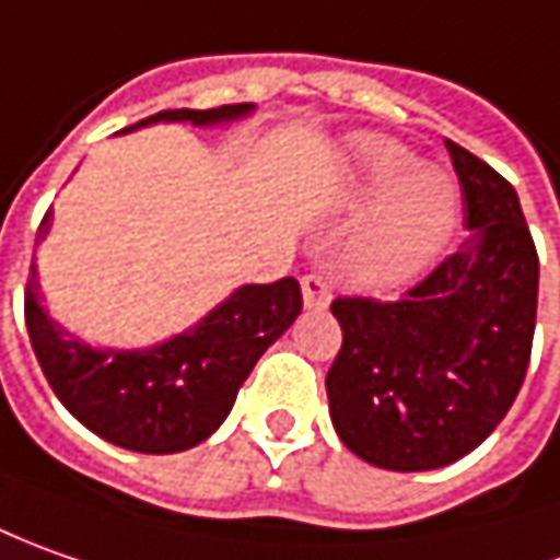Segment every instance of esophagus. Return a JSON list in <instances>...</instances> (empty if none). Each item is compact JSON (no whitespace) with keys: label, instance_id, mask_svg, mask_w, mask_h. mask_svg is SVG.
I'll return each instance as SVG.
<instances>
[{"label":"esophagus","instance_id":"esophagus-1","mask_svg":"<svg viewBox=\"0 0 560 560\" xmlns=\"http://www.w3.org/2000/svg\"><path fill=\"white\" fill-rule=\"evenodd\" d=\"M300 291H303V306L306 310H328V303H331V284L322 279V276H303Z\"/></svg>","mask_w":560,"mask_h":560}]
</instances>
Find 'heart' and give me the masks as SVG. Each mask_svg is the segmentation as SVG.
I'll list each match as a JSON object with an SVG mask.
<instances>
[{
  "label": "heart",
  "mask_w": 560,
  "mask_h": 560,
  "mask_svg": "<svg viewBox=\"0 0 560 560\" xmlns=\"http://www.w3.org/2000/svg\"><path fill=\"white\" fill-rule=\"evenodd\" d=\"M347 179L357 203H372L347 244V276L372 291L415 281L443 254L458 222V188L436 166L384 136H353Z\"/></svg>",
  "instance_id": "b5f03b06"
}]
</instances>
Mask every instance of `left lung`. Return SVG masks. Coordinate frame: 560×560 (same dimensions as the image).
<instances>
[{"label":"left lung","mask_w":560,"mask_h":560,"mask_svg":"<svg viewBox=\"0 0 560 560\" xmlns=\"http://www.w3.org/2000/svg\"><path fill=\"white\" fill-rule=\"evenodd\" d=\"M468 238L402 300L338 298L343 343L325 377L331 424L384 471H434L477 450L524 384L539 257L517 191L446 142Z\"/></svg>","instance_id":"left-lung-1"}]
</instances>
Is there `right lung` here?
I'll use <instances>...</instances> for the list:
<instances>
[{
	"instance_id": "obj_1",
	"label": "right lung",
	"mask_w": 560,
	"mask_h": 560,
	"mask_svg": "<svg viewBox=\"0 0 560 560\" xmlns=\"http://www.w3.org/2000/svg\"><path fill=\"white\" fill-rule=\"evenodd\" d=\"M254 114V105L210 110H161L124 132L154 124L225 126ZM49 217L36 244L49 235ZM303 310L294 279L242 284L183 335L145 350L92 347L43 306L39 272L30 266L24 318L30 343L55 396L80 424L129 453L170 455L203 443L232 412L235 396L257 359L294 325Z\"/></svg>"
}]
</instances>
